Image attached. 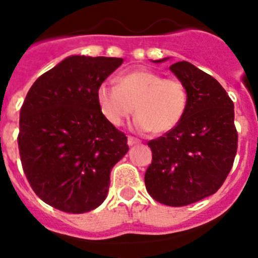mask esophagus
I'll use <instances>...</instances> for the list:
<instances>
[{
  "label": "esophagus",
  "instance_id": "obj_1",
  "mask_svg": "<svg viewBox=\"0 0 258 258\" xmlns=\"http://www.w3.org/2000/svg\"><path fill=\"white\" fill-rule=\"evenodd\" d=\"M141 141L137 138H133V137H127V145L129 146H134V145H139Z\"/></svg>",
  "mask_w": 258,
  "mask_h": 258
}]
</instances>
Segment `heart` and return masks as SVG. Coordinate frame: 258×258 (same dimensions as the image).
Listing matches in <instances>:
<instances>
[{
	"label": "heart",
	"mask_w": 258,
	"mask_h": 258,
	"mask_svg": "<svg viewBox=\"0 0 258 258\" xmlns=\"http://www.w3.org/2000/svg\"><path fill=\"white\" fill-rule=\"evenodd\" d=\"M96 98L111 125L121 126L134 110V129L155 134L172 131L183 120L189 102L188 89L181 80L147 69L122 73L116 78V87L102 83Z\"/></svg>",
	"instance_id": "1"
}]
</instances>
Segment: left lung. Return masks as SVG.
Wrapping results in <instances>:
<instances>
[{"label": "left lung", "instance_id": "1", "mask_svg": "<svg viewBox=\"0 0 258 258\" xmlns=\"http://www.w3.org/2000/svg\"><path fill=\"white\" fill-rule=\"evenodd\" d=\"M170 70L188 89V108L172 131L148 142L152 164L145 183L153 200L179 207L223 185L237 153L238 133L234 103L220 83L188 61L172 63Z\"/></svg>", "mask_w": 258, "mask_h": 258}]
</instances>
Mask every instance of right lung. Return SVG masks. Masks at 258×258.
Here are the masks:
<instances>
[{
  "mask_svg": "<svg viewBox=\"0 0 258 258\" xmlns=\"http://www.w3.org/2000/svg\"><path fill=\"white\" fill-rule=\"evenodd\" d=\"M117 57H66L38 78L21 106L18 145L35 195L69 214L97 209L106 200L112 167L127 150L96 92L122 63Z\"/></svg>",
  "mask_w": 258,
  "mask_h": 258,
  "instance_id": "add662e5",
  "label": "right lung"
}]
</instances>
